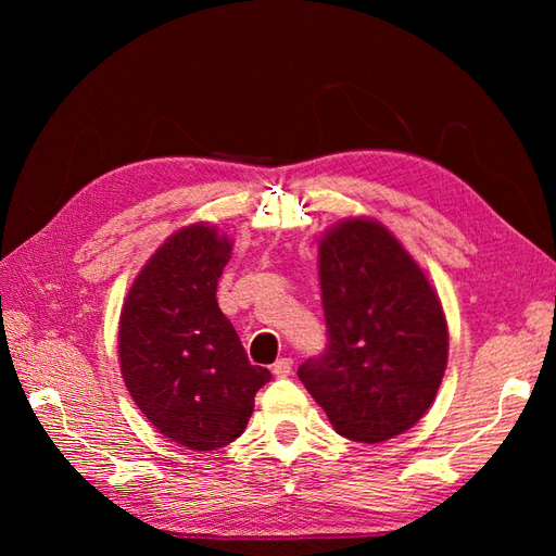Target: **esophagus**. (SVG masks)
<instances>
[{
  "label": "esophagus",
  "instance_id": "esophagus-1",
  "mask_svg": "<svg viewBox=\"0 0 556 556\" xmlns=\"http://www.w3.org/2000/svg\"><path fill=\"white\" fill-rule=\"evenodd\" d=\"M292 374V359L290 357H282L274 364V376L276 378H288Z\"/></svg>",
  "mask_w": 556,
  "mask_h": 556
}]
</instances>
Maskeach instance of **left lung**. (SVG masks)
<instances>
[{"mask_svg":"<svg viewBox=\"0 0 556 556\" xmlns=\"http://www.w3.org/2000/svg\"><path fill=\"white\" fill-rule=\"evenodd\" d=\"M329 343L299 380L350 441L382 443L415 427L447 366L439 292L374 217H343L317 241Z\"/></svg>","mask_w":556,"mask_h":556,"instance_id":"left-lung-1","label":"left lung"}]
</instances>
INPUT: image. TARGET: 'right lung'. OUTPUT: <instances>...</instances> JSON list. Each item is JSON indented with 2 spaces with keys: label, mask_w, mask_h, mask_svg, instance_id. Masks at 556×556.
<instances>
[{
  "label": "right lung",
  "mask_w": 556,
  "mask_h": 556,
  "mask_svg": "<svg viewBox=\"0 0 556 556\" xmlns=\"http://www.w3.org/2000/svg\"><path fill=\"white\" fill-rule=\"evenodd\" d=\"M231 239L208 223L180 227L134 278L121 311L117 357L134 403L162 435L206 452L243 433L271 374L248 362L217 306Z\"/></svg>",
  "instance_id": "right-lung-1"
}]
</instances>
